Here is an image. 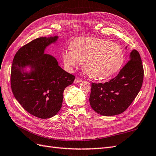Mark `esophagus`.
I'll list each match as a JSON object with an SVG mask.
<instances>
[{
  "instance_id": "esophagus-1",
  "label": "esophagus",
  "mask_w": 156,
  "mask_h": 156,
  "mask_svg": "<svg viewBox=\"0 0 156 156\" xmlns=\"http://www.w3.org/2000/svg\"><path fill=\"white\" fill-rule=\"evenodd\" d=\"M82 81V80L80 79V78H78V77H76L75 79V81H74V83H81Z\"/></svg>"
}]
</instances>
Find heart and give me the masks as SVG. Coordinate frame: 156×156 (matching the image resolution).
I'll return each instance as SVG.
<instances>
[{
  "label": "heart",
  "instance_id": "heart-1",
  "mask_svg": "<svg viewBox=\"0 0 156 156\" xmlns=\"http://www.w3.org/2000/svg\"><path fill=\"white\" fill-rule=\"evenodd\" d=\"M72 51H65L62 56L64 65L71 69L79 63L90 77L102 80L111 77L122 68L124 54L115 43L95 37H79L70 45Z\"/></svg>",
  "mask_w": 156,
  "mask_h": 156
}]
</instances>
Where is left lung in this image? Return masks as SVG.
<instances>
[{"instance_id":"8db88e82","label":"left lung","mask_w":156,"mask_h":156,"mask_svg":"<svg viewBox=\"0 0 156 156\" xmlns=\"http://www.w3.org/2000/svg\"><path fill=\"white\" fill-rule=\"evenodd\" d=\"M143 77L142 61L139 52L134 49L116 77L103 84L92 83L89 101L92 109L103 116L121 114L137 96Z\"/></svg>"}]
</instances>
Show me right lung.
Returning a JSON list of instances; mask_svg holds the SVG:
<instances>
[{
	"label": "right lung",
	"instance_id": "add662e5",
	"mask_svg": "<svg viewBox=\"0 0 156 156\" xmlns=\"http://www.w3.org/2000/svg\"><path fill=\"white\" fill-rule=\"evenodd\" d=\"M58 38L55 36L32 40L18 50L12 66L10 81L14 97L28 112L42 119L59 112L64 89L75 78L59 66L54 56L45 53L47 47Z\"/></svg>",
	"mask_w": 156,
	"mask_h": 156
}]
</instances>
